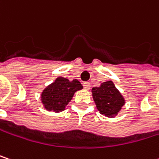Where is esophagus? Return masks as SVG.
Masks as SVG:
<instances>
[{
  "instance_id": "esophagus-1",
  "label": "esophagus",
  "mask_w": 159,
  "mask_h": 159,
  "mask_svg": "<svg viewBox=\"0 0 159 159\" xmlns=\"http://www.w3.org/2000/svg\"><path fill=\"white\" fill-rule=\"evenodd\" d=\"M83 86H84V89L89 90L90 87H91V84H90V83H88V82H84V83L83 84Z\"/></svg>"
}]
</instances>
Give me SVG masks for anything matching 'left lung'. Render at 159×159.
Instances as JSON below:
<instances>
[{
  "instance_id": "obj_1",
  "label": "left lung",
  "mask_w": 159,
  "mask_h": 159,
  "mask_svg": "<svg viewBox=\"0 0 159 159\" xmlns=\"http://www.w3.org/2000/svg\"><path fill=\"white\" fill-rule=\"evenodd\" d=\"M93 98L100 112L107 117L115 116L124 105V99L111 81L92 89Z\"/></svg>"
}]
</instances>
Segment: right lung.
<instances>
[{
    "mask_svg": "<svg viewBox=\"0 0 159 159\" xmlns=\"http://www.w3.org/2000/svg\"><path fill=\"white\" fill-rule=\"evenodd\" d=\"M83 88L78 80H69L58 77L52 84L43 91L41 101L48 111H62L71 101L75 92Z\"/></svg>",
    "mask_w": 159,
    "mask_h": 159,
    "instance_id": "right-lung-1",
    "label": "right lung"
}]
</instances>
